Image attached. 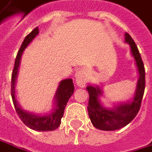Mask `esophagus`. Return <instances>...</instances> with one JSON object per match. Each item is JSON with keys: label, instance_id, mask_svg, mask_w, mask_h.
<instances>
[{"label": "esophagus", "instance_id": "obj_1", "mask_svg": "<svg viewBox=\"0 0 152 152\" xmlns=\"http://www.w3.org/2000/svg\"><path fill=\"white\" fill-rule=\"evenodd\" d=\"M76 84L80 87H83L89 80V72L85 69H78L75 73Z\"/></svg>", "mask_w": 152, "mask_h": 152}]
</instances>
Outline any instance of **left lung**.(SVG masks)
Returning a JSON list of instances; mask_svg holds the SVG:
<instances>
[{
  "mask_svg": "<svg viewBox=\"0 0 152 152\" xmlns=\"http://www.w3.org/2000/svg\"><path fill=\"white\" fill-rule=\"evenodd\" d=\"M124 39V42L130 45L131 54L134 58L138 74L136 90L130 100L113 104L111 107H106L101 100V97L104 96V90L99 85H88L86 87L90 95L89 117L92 124L98 130L116 131L126 126L137 116L141 106L145 87V67L137 47L131 35L125 33Z\"/></svg>",
  "mask_w": 152,
  "mask_h": 152,
  "instance_id": "obj_1",
  "label": "left lung"
}]
</instances>
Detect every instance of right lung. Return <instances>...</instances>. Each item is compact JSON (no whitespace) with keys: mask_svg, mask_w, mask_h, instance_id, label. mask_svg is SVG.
Returning a JSON list of instances; mask_svg holds the SVG:
<instances>
[{"mask_svg":"<svg viewBox=\"0 0 152 152\" xmlns=\"http://www.w3.org/2000/svg\"><path fill=\"white\" fill-rule=\"evenodd\" d=\"M39 35V28H35V29L27 35L21 44L20 50L15 58V67L12 74V82H11V96L13 103L15 105V110L21 120L30 129L38 131H51L57 129L61 124V119L63 117L64 110L66 104L68 103L70 96L73 95L75 87L71 78L63 79L60 83L56 89V94L53 98V109L47 113L39 114L24 110L17 101L16 96V81L18 72L20 69L21 59L22 54L37 35Z\"/></svg>","mask_w":152,"mask_h":152,"instance_id":"obj_1","label":"right lung"}]
</instances>
